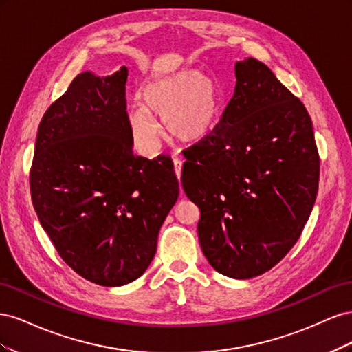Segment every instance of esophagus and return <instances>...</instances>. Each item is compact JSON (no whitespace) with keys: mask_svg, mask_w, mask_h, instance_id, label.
<instances>
[{"mask_svg":"<svg viewBox=\"0 0 352 352\" xmlns=\"http://www.w3.org/2000/svg\"><path fill=\"white\" fill-rule=\"evenodd\" d=\"M182 160H179V158H175L173 160V166H175V173H176V176H177V179H179V182H180V175H182Z\"/></svg>","mask_w":352,"mask_h":352,"instance_id":"34e87169","label":"esophagus"}]
</instances>
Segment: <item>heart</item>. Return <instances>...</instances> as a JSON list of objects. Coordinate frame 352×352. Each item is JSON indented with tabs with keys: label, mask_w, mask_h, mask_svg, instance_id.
Returning <instances> with one entry per match:
<instances>
[{
	"label": "heart",
	"mask_w": 352,
	"mask_h": 352,
	"mask_svg": "<svg viewBox=\"0 0 352 352\" xmlns=\"http://www.w3.org/2000/svg\"><path fill=\"white\" fill-rule=\"evenodd\" d=\"M142 98L144 105L136 104L131 109L129 123L136 144L145 154L158 150L160 127L155 116L163 122L167 136L182 144L204 141L219 120V83L195 67L154 78L145 85Z\"/></svg>",
	"instance_id": "b5f03b06"
}]
</instances>
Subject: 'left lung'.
Listing matches in <instances>:
<instances>
[{"instance_id":"8db88e82","label":"left lung","mask_w":352,"mask_h":352,"mask_svg":"<svg viewBox=\"0 0 352 352\" xmlns=\"http://www.w3.org/2000/svg\"><path fill=\"white\" fill-rule=\"evenodd\" d=\"M235 92L219 124L184 154L182 186L198 206L208 263L232 279L274 267L301 236L320 158L304 104L264 63L236 61Z\"/></svg>"}]
</instances>
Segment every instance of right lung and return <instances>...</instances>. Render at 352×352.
Segmentation results:
<instances>
[{"label":"right lung","instance_id":"1","mask_svg":"<svg viewBox=\"0 0 352 352\" xmlns=\"http://www.w3.org/2000/svg\"><path fill=\"white\" fill-rule=\"evenodd\" d=\"M127 74H78L42 117L30 168L41 226L74 272L101 286L145 273L179 197L172 158L133 153Z\"/></svg>","mask_w":352,"mask_h":352}]
</instances>
